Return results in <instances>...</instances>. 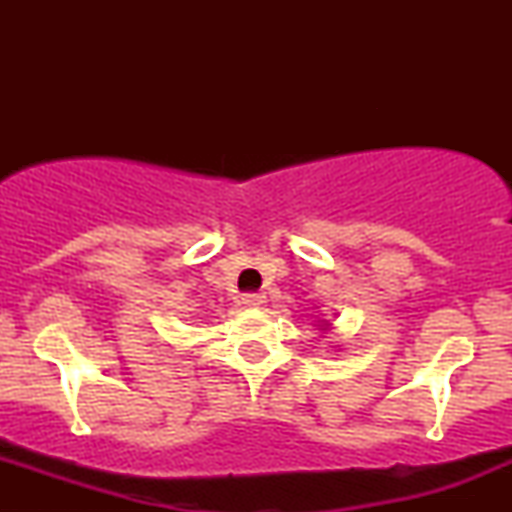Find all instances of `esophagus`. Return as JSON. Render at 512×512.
Instances as JSON below:
<instances>
[{
    "mask_svg": "<svg viewBox=\"0 0 512 512\" xmlns=\"http://www.w3.org/2000/svg\"><path fill=\"white\" fill-rule=\"evenodd\" d=\"M263 298L265 296H261V293H244L242 303H244V307H261Z\"/></svg>",
    "mask_w": 512,
    "mask_h": 512,
    "instance_id": "34e87169",
    "label": "esophagus"
}]
</instances>
